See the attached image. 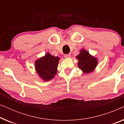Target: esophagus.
<instances>
[{
    "mask_svg": "<svg viewBox=\"0 0 124 124\" xmlns=\"http://www.w3.org/2000/svg\"><path fill=\"white\" fill-rule=\"evenodd\" d=\"M70 56H71V55L70 54H65V55H64V57H65V58H69V57H70Z\"/></svg>",
    "mask_w": 124,
    "mask_h": 124,
    "instance_id": "1",
    "label": "esophagus"
}]
</instances>
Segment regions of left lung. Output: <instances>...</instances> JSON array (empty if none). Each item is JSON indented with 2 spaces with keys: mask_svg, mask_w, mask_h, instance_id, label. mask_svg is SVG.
<instances>
[{
  "mask_svg": "<svg viewBox=\"0 0 124 124\" xmlns=\"http://www.w3.org/2000/svg\"><path fill=\"white\" fill-rule=\"evenodd\" d=\"M76 57L78 60V67L85 74L93 72L98 65V59L84 48L80 50L79 54Z\"/></svg>",
  "mask_w": 124,
  "mask_h": 124,
  "instance_id": "8db88e82",
  "label": "left lung"
}]
</instances>
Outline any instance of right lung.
Masks as SVG:
<instances>
[{"label": "right lung", "instance_id": "1", "mask_svg": "<svg viewBox=\"0 0 124 124\" xmlns=\"http://www.w3.org/2000/svg\"><path fill=\"white\" fill-rule=\"evenodd\" d=\"M60 57L47 53L35 62V70L39 77L44 81L54 78L57 73Z\"/></svg>", "mask_w": 124, "mask_h": 124}]
</instances>
